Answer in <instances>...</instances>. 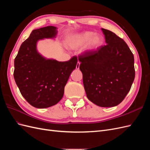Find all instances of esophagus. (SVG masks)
Instances as JSON below:
<instances>
[{"mask_svg": "<svg viewBox=\"0 0 150 150\" xmlns=\"http://www.w3.org/2000/svg\"><path fill=\"white\" fill-rule=\"evenodd\" d=\"M79 66H80V62L78 61V63H77L76 67L77 69H79Z\"/></svg>", "mask_w": 150, "mask_h": 150, "instance_id": "esophagus-1", "label": "esophagus"}]
</instances>
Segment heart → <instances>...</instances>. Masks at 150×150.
Returning a JSON list of instances; mask_svg holds the SVG:
<instances>
[{
  "label": "heart",
  "instance_id": "heart-1",
  "mask_svg": "<svg viewBox=\"0 0 150 150\" xmlns=\"http://www.w3.org/2000/svg\"><path fill=\"white\" fill-rule=\"evenodd\" d=\"M103 42V38L102 35L95 34L91 31H86L83 33L72 35L67 38L66 44L67 47L74 49L86 44L85 46L86 51H92L101 47Z\"/></svg>",
  "mask_w": 150,
  "mask_h": 150
}]
</instances>
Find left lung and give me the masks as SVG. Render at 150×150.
Wrapping results in <instances>:
<instances>
[{
    "mask_svg": "<svg viewBox=\"0 0 150 150\" xmlns=\"http://www.w3.org/2000/svg\"><path fill=\"white\" fill-rule=\"evenodd\" d=\"M106 44L79 56L86 96L101 107L121 103L134 81V56L127 44L112 32L101 29Z\"/></svg>",
    "mask_w": 150,
    "mask_h": 150,
    "instance_id": "left-lung-1",
    "label": "left lung"
}]
</instances>
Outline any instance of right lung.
<instances>
[{"label":"right lung","mask_w":150,"mask_h":150,"mask_svg":"<svg viewBox=\"0 0 150 150\" xmlns=\"http://www.w3.org/2000/svg\"><path fill=\"white\" fill-rule=\"evenodd\" d=\"M54 26L32 31L21 44L14 60L13 77L20 92L30 105L46 108L56 104L62 98L64 87L78 62L73 56L70 60L59 62L44 57L38 52L39 40L56 38Z\"/></svg>","instance_id":"1"}]
</instances>
